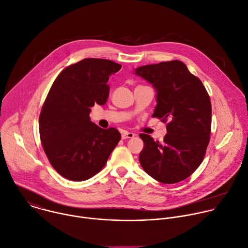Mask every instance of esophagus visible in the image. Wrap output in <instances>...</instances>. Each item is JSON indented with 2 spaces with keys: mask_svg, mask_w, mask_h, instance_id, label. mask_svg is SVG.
Wrapping results in <instances>:
<instances>
[{
  "mask_svg": "<svg viewBox=\"0 0 248 248\" xmlns=\"http://www.w3.org/2000/svg\"><path fill=\"white\" fill-rule=\"evenodd\" d=\"M135 137V134L134 133H131V132H127V131H124L122 132V135H121V138L122 140H126V139H131Z\"/></svg>",
  "mask_w": 248,
  "mask_h": 248,
  "instance_id": "esophagus-1",
  "label": "esophagus"
}]
</instances>
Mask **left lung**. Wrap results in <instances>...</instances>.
I'll use <instances>...</instances> for the list:
<instances>
[{
	"mask_svg": "<svg viewBox=\"0 0 248 248\" xmlns=\"http://www.w3.org/2000/svg\"><path fill=\"white\" fill-rule=\"evenodd\" d=\"M156 89L153 117L167 123L162 142L140 134L143 150L139 160L143 170L163 184L189 177L203 161L210 140L211 102L200 78L180 61L148 64L136 69Z\"/></svg>",
	"mask_w": 248,
	"mask_h": 248,
	"instance_id": "left-lung-1",
	"label": "left lung"
}]
</instances>
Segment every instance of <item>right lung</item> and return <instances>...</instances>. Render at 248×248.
Listing matches in <instances>:
<instances>
[{
  "label": "right lung",
  "instance_id": "right-lung-1",
  "mask_svg": "<svg viewBox=\"0 0 248 248\" xmlns=\"http://www.w3.org/2000/svg\"><path fill=\"white\" fill-rule=\"evenodd\" d=\"M120 68L109 60L85 59L65 67L48 91L39 117L40 139L49 163L68 180L97 174L121 139L117 129H102L89 116L94 104L107 103L109 76Z\"/></svg>",
  "mask_w": 248,
  "mask_h": 248
}]
</instances>
